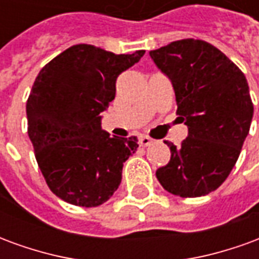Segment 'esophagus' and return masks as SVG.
I'll list each match as a JSON object with an SVG mask.
<instances>
[{
    "instance_id": "obj_1",
    "label": "esophagus",
    "mask_w": 259,
    "mask_h": 259,
    "mask_svg": "<svg viewBox=\"0 0 259 259\" xmlns=\"http://www.w3.org/2000/svg\"><path fill=\"white\" fill-rule=\"evenodd\" d=\"M139 143H140L141 147H147V146H150V144H152V139L147 137V136H141Z\"/></svg>"
}]
</instances>
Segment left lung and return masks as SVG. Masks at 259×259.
I'll use <instances>...</instances> for the list:
<instances>
[{
    "mask_svg": "<svg viewBox=\"0 0 259 259\" xmlns=\"http://www.w3.org/2000/svg\"><path fill=\"white\" fill-rule=\"evenodd\" d=\"M172 83L189 136L180 146L165 141L170 161L157 170L169 193L201 197L217 190L237 162L250 132L254 105L244 73L212 44L186 38L150 51Z\"/></svg>",
    "mask_w": 259,
    "mask_h": 259,
    "instance_id": "left-lung-1",
    "label": "left lung"
}]
</instances>
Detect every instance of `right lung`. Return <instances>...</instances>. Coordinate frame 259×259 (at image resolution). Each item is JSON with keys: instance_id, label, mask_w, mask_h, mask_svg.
<instances>
[{"instance_id": "right-lung-1", "label": "right lung", "mask_w": 259, "mask_h": 259, "mask_svg": "<svg viewBox=\"0 0 259 259\" xmlns=\"http://www.w3.org/2000/svg\"><path fill=\"white\" fill-rule=\"evenodd\" d=\"M144 50L116 54L90 44L65 50L40 70L26 104L27 133L50 190L72 205L98 206L118 190L137 137L101 127L116 79Z\"/></svg>"}]
</instances>
